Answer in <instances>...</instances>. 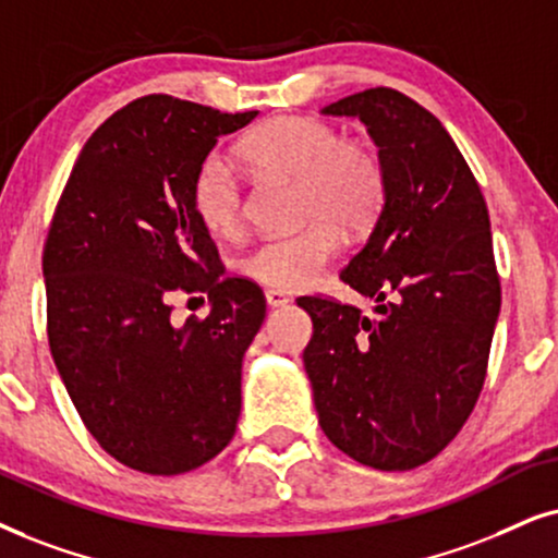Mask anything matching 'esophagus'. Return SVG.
Here are the masks:
<instances>
[{"instance_id":"1","label":"esophagus","mask_w":558,"mask_h":558,"mask_svg":"<svg viewBox=\"0 0 558 558\" xmlns=\"http://www.w3.org/2000/svg\"><path fill=\"white\" fill-rule=\"evenodd\" d=\"M265 301H267V306H270V308H283V306H288V303H291V299H288L283 291H267Z\"/></svg>"}]
</instances>
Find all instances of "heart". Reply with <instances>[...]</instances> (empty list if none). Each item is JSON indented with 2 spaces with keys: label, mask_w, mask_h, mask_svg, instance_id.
<instances>
[{
  "label": "heart",
  "mask_w": 558,
  "mask_h": 558,
  "mask_svg": "<svg viewBox=\"0 0 558 558\" xmlns=\"http://www.w3.org/2000/svg\"><path fill=\"white\" fill-rule=\"evenodd\" d=\"M250 165L272 178L299 182V216L312 221L288 236H265L239 259L246 278L295 291L335 257L337 231L361 234L384 203L378 159L355 141H340L331 125L314 118H275L244 138ZM193 206L214 234H231L244 216V193L234 165L210 154L193 182Z\"/></svg>",
  "instance_id": "b5f03b06"
}]
</instances>
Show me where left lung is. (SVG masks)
I'll return each instance as SVG.
<instances>
[{"label": "left lung", "mask_w": 558, "mask_h": 558, "mask_svg": "<svg viewBox=\"0 0 558 558\" xmlns=\"http://www.w3.org/2000/svg\"><path fill=\"white\" fill-rule=\"evenodd\" d=\"M322 116L357 118L378 149L384 203L342 267L373 314L303 295V350L324 435L363 466L407 471L440 453L484 386L499 316L489 214L440 121L397 89L342 97Z\"/></svg>", "instance_id": "obj_1"}]
</instances>
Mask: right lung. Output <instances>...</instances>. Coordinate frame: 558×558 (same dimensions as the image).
<instances>
[{"mask_svg": "<svg viewBox=\"0 0 558 558\" xmlns=\"http://www.w3.org/2000/svg\"><path fill=\"white\" fill-rule=\"evenodd\" d=\"M255 118L141 97L92 133L56 206L44 250L53 363L105 453L144 474H185L234 437L265 299L221 278L193 182L218 138ZM193 292L209 316L174 325L171 299Z\"/></svg>", "mask_w": 558, "mask_h": 558, "instance_id": "right-lung-1", "label": "right lung"}]
</instances>
